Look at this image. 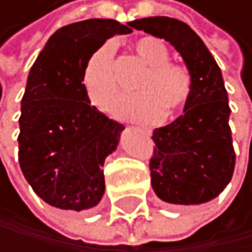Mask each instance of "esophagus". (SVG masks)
Listing matches in <instances>:
<instances>
[{
    "mask_svg": "<svg viewBox=\"0 0 252 252\" xmlns=\"http://www.w3.org/2000/svg\"><path fill=\"white\" fill-rule=\"evenodd\" d=\"M135 129H137V131H139V132L145 134L147 137H150V135H151V131H150V129H147V127H135Z\"/></svg>",
    "mask_w": 252,
    "mask_h": 252,
    "instance_id": "obj_1",
    "label": "esophagus"
}]
</instances>
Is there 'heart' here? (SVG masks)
<instances>
[{"label":"heart","mask_w":252,"mask_h":252,"mask_svg":"<svg viewBox=\"0 0 252 252\" xmlns=\"http://www.w3.org/2000/svg\"><path fill=\"white\" fill-rule=\"evenodd\" d=\"M134 52L143 66H147L134 85L137 94L117 99L112 113L121 120L148 123L164 113L170 117L189 99L192 79L188 69L169 61V50L161 39L147 36L134 42ZM113 45L105 42L91 53L85 63L82 83L91 104L107 109L118 93Z\"/></svg>","instance_id":"1"}]
</instances>
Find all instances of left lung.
<instances>
[{"instance_id":"8db88e82","label":"left lung","mask_w":252,"mask_h":252,"mask_svg":"<svg viewBox=\"0 0 252 252\" xmlns=\"http://www.w3.org/2000/svg\"><path fill=\"white\" fill-rule=\"evenodd\" d=\"M129 25L167 40L183 58L192 79L183 113L153 131L156 148L150 161L153 191L173 205L213 200L229 185L235 167L229 97L221 69L203 40L185 22L148 17Z\"/></svg>"}]
</instances>
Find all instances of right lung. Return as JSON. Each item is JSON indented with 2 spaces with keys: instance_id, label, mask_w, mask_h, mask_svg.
Returning <instances> with one entry per match:
<instances>
[{
  "instance_id": "1",
  "label": "right lung",
  "mask_w": 252,
  "mask_h": 252,
  "mask_svg": "<svg viewBox=\"0 0 252 252\" xmlns=\"http://www.w3.org/2000/svg\"><path fill=\"white\" fill-rule=\"evenodd\" d=\"M129 27L109 18L63 27L30 69L18 162L34 192L55 208L90 210L105 192L104 161L117 150L125 126L91 105L82 74L91 53L115 34L132 32Z\"/></svg>"
}]
</instances>
